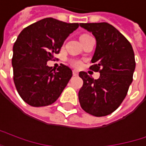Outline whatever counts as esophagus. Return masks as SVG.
Instances as JSON below:
<instances>
[{
	"label": "esophagus",
	"instance_id": "esophagus-1",
	"mask_svg": "<svg viewBox=\"0 0 146 146\" xmlns=\"http://www.w3.org/2000/svg\"><path fill=\"white\" fill-rule=\"evenodd\" d=\"M73 76H78V71L76 70H73Z\"/></svg>",
	"mask_w": 146,
	"mask_h": 146
}]
</instances>
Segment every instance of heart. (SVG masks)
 <instances>
[{"instance_id":"obj_1","label":"heart","mask_w":146,"mask_h":146,"mask_svg":"<svg viewBox=\"0 0 146 146\" xmlns=\"http://www.w3.org/2000/svg\"><path fill=\"white\" fill-rule=\"evenodd\" d=\"M70 63L73 67H76V68H80L82 65V62L78 59H70Z\"/></svg>"}]
</instances>
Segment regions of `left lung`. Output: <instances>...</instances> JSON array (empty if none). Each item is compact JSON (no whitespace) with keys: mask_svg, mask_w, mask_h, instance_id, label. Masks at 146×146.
Returning <instances> with one entry per match:
<instances>
[{"mask_svg":"<svg viewBox=\"0 0 146 146\" xmlns=\"http://www.w3.org/2000/svg\"><path fill=\"white\" fill-rule=\"evenodd\" d=\"M80 26L96 39L90 70L99 71L100 77L96 80L87 72L79 73L83 81L78 93L79 102L86 113L106 116L114 112L126 96L136 65L134 52L130 42L107 22Z\"/></svg>","mask_w":146,"mask_h":146,"instance_id":"1","label":"left lung"}]
</instances>
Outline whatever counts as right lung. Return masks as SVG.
Returning <instances> with one entry per match:
<instances>
[{"mask_svg": "<svg viewBox=\"0 0 146 146\" xmlns=\"http://www.w3.org/2000/svg\"><path fill=\"white\" fill-rule=\"evenodd\" d=\"M78 23L45 18L24 28L13 47V82L22 100L33 107L55 102L72 76V70L61 64L57 70L47 62L58 54L64 40Z\"/></svg>", "mask_w": 146, "mask_h": 146, "instance_id": "obj_1", "label": "right lung"}]
</instances>
